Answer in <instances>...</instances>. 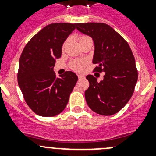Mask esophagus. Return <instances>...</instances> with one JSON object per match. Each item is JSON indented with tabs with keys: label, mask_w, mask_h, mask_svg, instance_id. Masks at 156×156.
<instances>
[{
	"label": "esophagus",
	"mask_w": 156,
	"mask_h": 156,
	"mask_svg": "<svg viewBox=\"0 0 156 156\" xmlns=\"http://www.w3.org/2000/svg\"><path fill=\"white\" fill-rule=\"evenodd\" d=\"M78 78H79V80L83 79V78H84V76H82V75H78Z\"/></svg>",
	"instance_id": "34e87169"
}]
</instances>
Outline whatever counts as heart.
<instances>
[{"label": "heart", "mask_w": 156, "mask_h": 156, "mask_svg": "<svg viewBox=\"0 0 156 156\" xmlns=\"http://www.w3.org/2000/svg\"><path fill=\"white\" fill-rule=\"evenodd\" d=\"M88 38H90V37H85V36L80 37L79 38V42L85 41V40L88 39ZM63 47H64V45H63ZM86 64L87 62L84 60H74V61L71 62V63H70V67H71L72 69H73L74 71L80 72L82 71L83 69L84 68V66H86Z\"/></svg>", "instance_id": "obj_1"}]
</instances>
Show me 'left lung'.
<instances>
[{
    "label": "left lung",
    "instance_id": "obj_1",
    "mask_svg": "<svg viewBox=\"0 0 156 156\" xmlns=\"http://www.w3.org/2000/svg\"><path fill=\"white\" fill-rule=\"evenodd\" d=\"M76 29L93 39V63L98 65L95 70L105 72L104 79L99 83L94 76H86L90 84L85 91L87 103L96 113L114 115L129 101L137 83L138 75L131 49L105 23H77Z\"/></svg>",
    "mask_w": 156,
    "mask_h": 156
}]
</instances>
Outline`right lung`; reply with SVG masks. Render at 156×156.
I'll list each match as a JSON object with an SVG mask.
<instances>
[{
  "instance_id": "add662e5",
  "label": "right lung",
  "mask_w": 156,
  "mask_h": 156,
  "mask_svg": "<svg viewBox=\"0 0 156 156\" xmlns=\"http://www.w3.org/2000/svg\"><path fill=\"white\" fill-rule=\"evenodd\" d=\"M76 29V23H51L27 43L20 58L18 83L25 101L37 115L51 117L65 109L78 80L66 71L57 78L53 69L62 55L63 43Z\"/></svg>"
}]
</instances>
